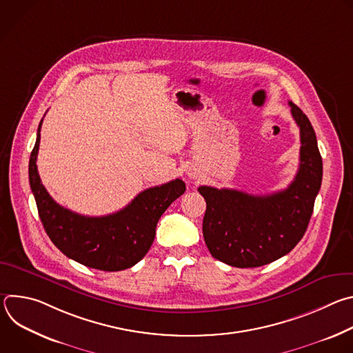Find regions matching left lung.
<instances>
[{"label":"left lung","instance_id":"1","mask_svg":"<svg viewBox=\"0 0 353 353\" xmlns=\"http://www.w3.org/2000/svg\"><path fill=\"white\" fill-rule=\"evenodd\" d=\"M300 130V165L288 188L251 195L232 188L201 185L207 203L203 221L212 257L237 268L270 264L301 240L310 222L323 180V159L307 116L289 102Z\"/></svg>","mask_w":353,"mask_h":353}]
</instances>
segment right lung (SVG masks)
<instances>
[{
  "mask_svg": "<svg viewBox=\"0 0 353 353\" xmlns=\"http://www.w3.org/2000/svg\"><path fill=\"white\" fill-rule=\"evenodd\" d=\"M29 161V183L40 221L54 245L68 259L100 271H123L141 261L154 243L157 225L169 205L185 191L176 179L139 192L119 212L106 216H83L50 196L41 184L36 161L40 128Z\"/></svg>",
  "mask_w": 353,
  "mask_h": 353,
  "instance_id": "right-lung-1",
  "label": "right lung"
}]
</instances>
